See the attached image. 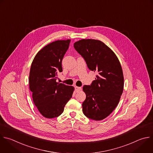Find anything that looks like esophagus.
Returning <instances> with one entry per match:
<instances>
[{
	"label": "esophagus",
	"instance_id": "1",
	"mask_svg": "<svg viewBox=\"0 0 153 153\" xmlns=\"http://www.w3.org/2000/svg\"><path fill=\"white\" fill-rule=\"evenodd\" d=\"M82 89L81 87H78V86H76L75 87V90L76 92H79V91H80Z\"/></svg>",
	"mask_w": 153,
	"mask_h": 153
}]
</instances>
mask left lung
Returning a JSON list of instances; mask_svg holds the SVG:
<instances>
[{
	"mask_svg": "<svg viewBox=\"0 0 153 153\" xmlns=\"http://www.w3.org/2000/svg\"><path fill=\"white\" fill-rule=\"evenodd\" d=\"M88 68L98 75L90 85H84L86 99L82 103L84 115L100 121L108 117L118 105L124 88L120 62L113 51L99 40L81 39L74 44Z\"/></svg>",
	"mask_w": 153,
	"mask_h": 153,
	"instance_id": "8db88e82",
	"label": "left lung"
}]
</instances>
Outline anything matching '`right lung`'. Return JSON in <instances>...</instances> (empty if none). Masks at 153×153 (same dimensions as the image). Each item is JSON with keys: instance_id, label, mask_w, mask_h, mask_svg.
<instances>
[{"instance_id": "1", "label": "right lung", "mask_w": 153, "mask_h": 153, "mask_svg": "<svg viewBox=\"0 0 153 153\" xmlns=\"http://www.w3.org/2000/svg\"><path fill=\"white\" fill-rule=\"evenodd\" d=\"M70 42V39L58 40L48 44L39 51L31 65L29 81L33 103L47 118L62 114L72 97L74 87L56 82Z\"/></svg>"}]
</instances>
